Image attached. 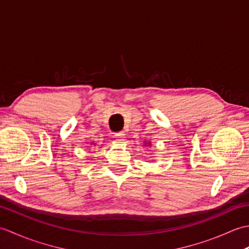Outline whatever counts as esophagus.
<instances>
[{"label":"esophagus","mask_w":249,"mask_h":249,"mask_svg":"<svg viewBox=\"0 0 249 249\" xmlns=\"http://www.w3.org/2000/svg\"><path fill=\"white\" fill-rule=\"evenodd\" d=\"M124 133L123 131H119V133H115L114 135V138L118 140V141H123L124 140Z\"/></svg>","instance_id":"obj_1"}]
</instances>
